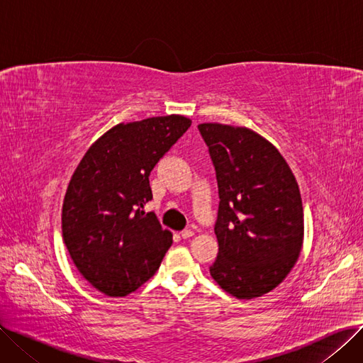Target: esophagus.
Segmentation results:
<instances>
[{"mask_svg":"<svg viewBox=\"0 0 363 363\" xmlns=\"http://www.w3.org/2000/svg\"><path fill=\"white\" fill-rule=\"evenodd\" d=\"M194 235V233L191 231V230H184L182 233H181V237L184 238V240H186V238H189V237H193Z\"/></svg>","mask_w":363,"mask_h":363,"instance_id":"34e87169","label":"esophagus"}]
</instances>
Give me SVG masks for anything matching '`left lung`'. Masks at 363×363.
<instances>
[{
	"label": "left lung",
	"mask_w": 363,
	"mask_h": 363,
	"mask_svg": "<svg viewBox=\"0 0 363 363\" xmlns=\"http://www.w3.org/2000/svg\"><path fill=\"white\" fill-rule=\"evenodd\" d=\"M218 181L211 275L237 298H255L284 281L303 244L298 185L279 151L259 133L220 123L199 125Z\"/></svg>",
	"instance_id": "left-lung-1"
}]
</instances>
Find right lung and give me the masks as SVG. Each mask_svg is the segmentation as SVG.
<instances>
[{"label": "right lung", "mask_w": 363, "mask_h": 363, "mask_svg": "<svg viewBox=\"0 0 363 363\" xmlns=\"http://www.w3.org/2000/svg\"><path fill=\"white\" fill-rule=\"evenodd\" d=\"M189 126L179 114L121 123L74 170L63 203V240L82 277L106 296L141 287L172 245V234L143 208L152 199L151 170Z\"/></svg>", "instance_id": "obj_1"}]
</instances>
